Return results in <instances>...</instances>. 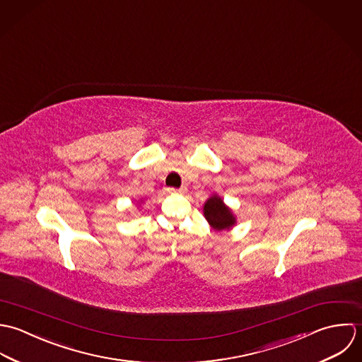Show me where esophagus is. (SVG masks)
I'll use <instances>...</instances> for the list:
<instances>
[{
	"label": "esophagus",
	"instance_id": "esophagus-1",
	"mask_svg": "<svg viewBox=\"0 0 362 362\" xmlns=\"http://www.w3.org/2000/svg\"><path fill=\"white\" fill-rule=\"evenodd\" d=\"M169 192H170V193H177V194H185V193L187 192V189H186L185 186L180 187V189H173V187H172V189H169Z\"/></svg>",
	"mask_w": 362,
	"mask_h": 362
}]
</instances>
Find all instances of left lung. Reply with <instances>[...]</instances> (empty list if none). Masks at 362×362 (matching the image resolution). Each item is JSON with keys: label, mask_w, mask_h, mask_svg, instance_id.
Listing matches in <instances>:
<instances>
[{"label": "left lung", "mask_w": 362, "mask_h": 362, "mask_svg": "<svg viewBox=\"0 0 362 362\" xmlns=\"http://www.w3.org/2000/svg\"><path fill=\"white\" fill-rule=\"evenodd\" d=\"M203 211H204V217L209 221V223L217 230L229 229L236 222L232 211L223 204V200L221 197H218L217 194L211 196L206 202Z\"/></svg>", "instance_id": "obj_1"}]
</instances>
